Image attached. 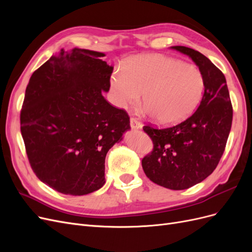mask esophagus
<instances>
[{
  "label": "esophagus",
  "instance_id": "esophagus-1",
  "mask_svg": "<svg viewBox=\"0 0 252 252\" xmlns=\"http://www.w3.org/2000/svg\"><path fill=\"white\" fill-rule=\"evenodd\" d=\"M130 126L133 129H140V128H142L141 122L136 118H134V117H131V119H130Z\"/></svg>",
  "mask_w": 252,
  "mask_h": 252
}]
</instances>
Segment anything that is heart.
Segmentation results:
<instances>
[{"label":"heart","mask_w":252,"mask_h":252,"mask_svg":"<svg viewBox=\"0 0 252 252\" xmlns=\"http://www.w3.org/2000/svg\"><path fill=\"white\" fill-rule=\"evenodd\" d=\"M112 101L129 108L143 103L159 124L172 125L185 120L201 102L202 72L193 65L163 56L134 57L110 77Z\"/></svg>","instance_id":"b5f03b06"}]
</instances>
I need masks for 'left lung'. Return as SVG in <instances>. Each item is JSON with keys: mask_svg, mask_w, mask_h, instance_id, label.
Returning a JSON list of instances; mask_svg holds the SVG:
<instances>
[{"mask_svg": "<svg viewBox=\"0 0 252 252\" xmlns=\"http://www.w3.org/2000/svg\"><path fill=\"white\" fill-rule=\"evenodd\" d=\"M189 56L204 78L199 108L181 123L143 127L154 149L142 159L145 174L156 184L172 190L192 187L210 175L222 158L232 124V105L225 75L201 52L172 46Z\"/></svg>", "mask_w": 252, "mask_h": 252, "instance_id": "obj_1", "label": "left lung"}]
</instances>
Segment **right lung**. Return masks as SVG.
I'll use <instances>...</instances> for the list:
<instances>
[{"mask_svg":"<svg viewBox=\"0 0 252 252\" xmlns=\"http://www.w3.org/2000/svg\"><path fill=\"white\" fill-rule=\"evenodd\" d=\"M102 52L61 50L32 73L20 114L30 166L57 191L84 195L105 184V158L130 128L102 95L113 67Z\"/></svg>","mask_w":252,"mask_h":252,"instance_id":"right-lung-1","label":"right lung"}]
</instances>
